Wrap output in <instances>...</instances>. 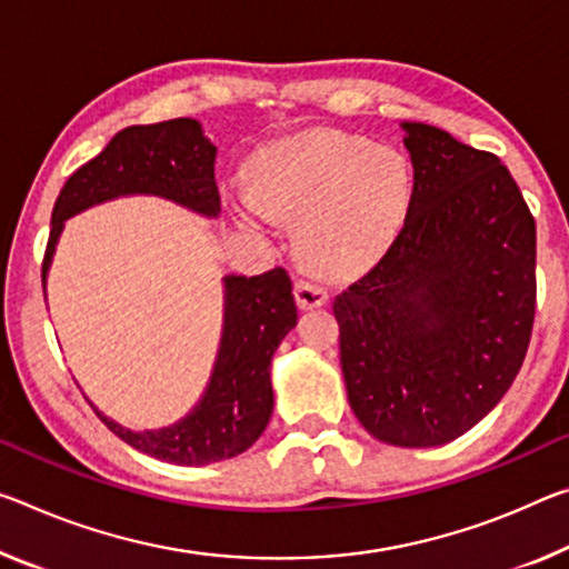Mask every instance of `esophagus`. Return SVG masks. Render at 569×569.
<instances>
[{"label": "esophagus", "mask_w": 569, "mask_h": 569, "mask_svg": "<svg viewBox=\"0 0 569 569\" xmlns=\"http://www.w3.org/2000/svg\"><path fill=\"white\" fill-rule=\"evenodd\" d=\"M296 291V301H299L301 309H317V306H323L329 299L327 286L313 281V278H299L293 286Z\"/></svg>", "instance_id": "obj_1"}]
</instances>
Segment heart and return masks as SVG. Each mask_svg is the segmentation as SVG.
<instances>
[{
    "label": "heart",
    "instance_id": "obj_1",
    "mask_svg": "<svg viewBox=\"0 0 569 569\" xmlns=\"http://www.w3.org/2000/svg\"><path fill=\"white\" fill-rule=\"evenodd\" d=\"M412 169L398 149L355 133L313 129L270 143L240 184L232 210L252 230L299 220V248L323 273L345 276L380 260L408 220Z\"/></svg>",
    "mask_w": 569,
    "mask_h": 569
}]
</instances>
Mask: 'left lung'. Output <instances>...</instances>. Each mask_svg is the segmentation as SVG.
<instances>
[{"label": "left lung", "instance_id": "8db88e82", "mask_svg": "<svg viewBox=\"0 0 569 569\" xmlns=\"http://www.w3.org/2000/svg\"><path fill=\"white\" fill-rule=\"evenodd\" d=\"M405 228L333 299L349 405L387 446L448 443L519 375L537 311V224L491 151L405 123Z\"/></svg>", "mask_w": 569, "mask_h": 569}]
</instances>
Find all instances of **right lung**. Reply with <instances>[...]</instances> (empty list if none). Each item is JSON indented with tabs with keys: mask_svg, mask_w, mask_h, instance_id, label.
<instances>
[{
	"mask_svg": "<svg viewBox=\"0 0 569 569\" xmlns=\"http://www.w3.org/2000/svg\"><path fill=\"white\" fill-rule=\"evenodd\" d=\"M218 149L202 137L194 119L129 126L101 154L78 167L62 184L42 258V281L56 250L62 220L119 194H161L202 214L220 212L214 182ZM224 333L212 382L202 402L182 422L164 430L131 432L96 410L123 443L179 466L224 461L248 450L273 412L270 357L296 327L291 276L273 268L260 276L224 278Z\"/></svg>",
	"mask_w": 569,
	"mask_h": 569,
	"instance_id": "right-lung-1",
	"label": "right lung"
}]
</instances>
